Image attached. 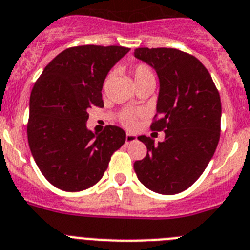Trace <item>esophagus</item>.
<instances>
[{"instance_id":"esophagus-1","label":"esophagus","mask_w":250,"mask_h":250,"mask_svg":"<svg viewBox=\"0 0 250 250\" xmlns=\"http://www.w3.org/2000/svg\"><path fill=\"white\" fill-rule=\"evenodd\" d=\"M134 142H136V135L127 133L126 138H125V143H126V144H130V143H134Z\"/></svg>"}]
</instances>
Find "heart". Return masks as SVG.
Returning <instances> with one entry per match:
<instances>
[{
    "instance_id": "b5f03b06",
    "label": "heart",
    "mask_w": 250,
    "mask_h": 250,
    "mask_svg": "<svg viewBox=\"0 0 250 250\" xmlns=\"http://www.w3.org/2000/svg\"><path fill=\"white\" fill-rule=\"evenodd\" d=\"M134 76V81L135 83L140 82V81L144 80H149V78H154L153 76V72H151L150 68L146 64H139V65H136L135 69L133 72ZM138 112L131 110H125L121 112L120 115V121L127 127H134L136 125V119H138Z\"/></svg>"
}]
</instances>
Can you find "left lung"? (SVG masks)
<instances>
[{"label":"left lung","mask_w":250,"mask_h":250,"mask_svg":"<svg viewBox=\"0 0 250 250\" xmlns=\"http://www.w3.org/2000/svg\"><path fill=\"white\" fill-rule=\"evenodd\" d=\"M134 57L150 65L159 78L157 115L151 130H163L164 142L138 139L148 153L134 163L140 182L162 195L192 186L216 150L220 139L221 101L204 64L172 48H138Z\"/></svg>","instance_id":"obj_1"}]
</instances>
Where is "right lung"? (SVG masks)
Here are the masks:
<instances>
[{"mask_svg": "<svg viewBox=\"0 0 250 250\" xmlns=\"http://www.w3.org/2000/svg\"><path fill=\"white\" fill-rule=\"evenodd\" d=\"M124 46L65 49L44 68L30 95L27 140L36 166L57 188L78 192L99 182L125 143L121 127H87V110L104 107V81L129 52Z\"/></svg>", "mask_w": 250, "mask_h": 250, "instance_id": "obj_1", "label": "right lung"}]
</instances>
